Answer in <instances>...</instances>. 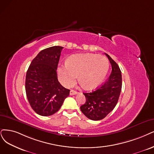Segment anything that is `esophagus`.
<instances>
[{"instance_id": "1", "label": "esophagus", "mask_w": 154, "mask_h": 154, "mask_svg": "<svg viewBox=\"0 0 154 154\" xmlns=\"http://www.w3.org/2000/svg\"><path fill=\"white\" fill-rule=\"evenodd\" d=\"M78 93L76 91H74V90H71L70 91V95H74V94H76Z\"/></svg>"}]
</instances>
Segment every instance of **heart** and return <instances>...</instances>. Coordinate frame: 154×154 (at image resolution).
I'll use <instances>...</instances> for the list:
<instances>
[{"mask_svg":"<svg viewBox=\"0 0 154 154\" xmlns=\"http://www.w3.org/2000/svg\"><path fill=\"white\" fill-rule=\"evenodd\" d=\"M109 68V61L103 55L74 54L68 58L67 63L58 66V79L63 86L70 88L78 75V80L84 88L94 89L103 81Z\"/></svg>","mask_w":154,"mask_h":154,"instance_id":"heart-1","label":"heart"}]
</instances>
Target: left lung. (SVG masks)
I'll use <instances>...</instances> for the list:
<instances>
[{
	"instance_id": "8db88e82",
	"label": "left lung",
	"mask_w": 154,
	"mask_h": 154,
	"mask_svg": "<svg viewBox=\"0 0 154 154\" xmlns=\"http://www.w3.org/2000/svg\"><path fill=\"white\" fill-rule=\"evenodd\" d=\"M112 65V72L101 86L91 93H84L86 103L81 110L93 121L104 119L116 106L122 89V75L119 66L111 57L106 54Z\"/></svg>"
}]
</instances>
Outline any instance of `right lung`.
Wrapping results in <instances>:
<instances>
[{"mask_svg": "<svg viewBox=\"0 0 154 154\" xmlns=\"http://www.w3.org/2000/svg\"><path fill=\"white\" fill-rule=\"evenodd\" d=\"M53 46L42 50L28 67L25 90L28 102L37 114L49 116L58 112L70 90L58 82L57 67L62 49Z\"/></svg>", "mask_w": 154, "mask_h": 154, "instance_id": "1", "label": "right lung"}]
</instances>
